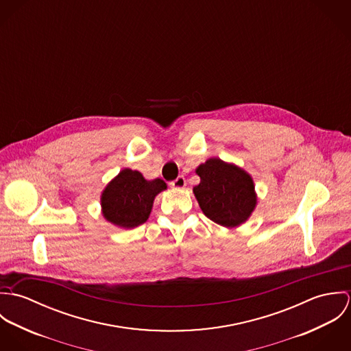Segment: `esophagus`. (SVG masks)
Segmentation results:
<instances>
[{
    "label": "esophagus",
    "mask_w": 351,
    "mask_h": 351,
    "mask_svg": "<svg viewBox=\"0 0 351 351\" xmlns=\"http://www.w3.org/2000/svg\"><path fill=\"white\" fill-rule=\"evenodd\" d=\"M185 185H186V180H185V177H182V176L177 177L174 181L170 182V186L174 188V189H184Z\"/></svg>",
    "instance_id": "esophagus-1"
}]
</instances>
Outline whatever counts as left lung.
Masks as SVG:
<instances>
[{
	"label": "left lung",
	"mask_w": 351,
	"mask_h": 351,
	"mask_svg": "<svg viewBox=\"0 0 351 351\" xmlns=\"http://www.w3.org/2000/svg\"><path fill=\"white\" fill-rule=\"evenodd\" d=\"M196 173L200 184L193 188V193L208 219L232 228L250 217L256 195L249 173L219 158H209Z\"/></svg>",
	"instance_id": "obj_1"
}]
</instances>
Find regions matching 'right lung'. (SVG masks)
<instances>
[{
    "label": "right lung",
    "instance_id": "add662e5",
    "mask_svg": "<svg viewBox=\"0 0 351 351\" xmlns=\"http://www.w3.org/2000/svg\"><path fill=\"white\" fill-rule=\"evenodd\" d=\"M166 188L160 178L147 181L141 171L124 169L102 191V215L117 227L135 228L149 219L155 196Z\"/></svg>",
    "mask_w": 351,
    "mask_h": 351
}]
</instances>
